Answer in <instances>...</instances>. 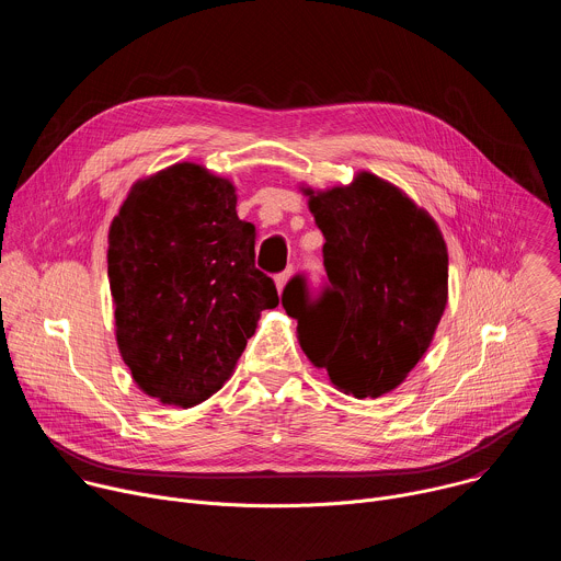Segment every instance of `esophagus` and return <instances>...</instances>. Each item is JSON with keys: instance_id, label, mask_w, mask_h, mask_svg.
I'll return each mask as SVG.
<instances>
[{"instance_id": "1", "label": "esophagus", "mask_w": 561, "mask_h": 561, "mask_svg": "<svg viewBox=\"0 0 561 561\" xmlns=\"http://www.w3.org/2000/svg\"><path fill=\"white\" fill-rule=\"evenodd\" d=\"M288 277H290V268H288V271H284V273H277V275H275V284H277V290H279V293L284 290V286H286Z\"/></svg>"}]
</instances>
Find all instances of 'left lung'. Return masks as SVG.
Segmentation results:
<instances>
[{
  "label": "left lung",
  "instance_id": "1",
  "mask_svg": "<svg viewBox=\"0 0 561 561\" xmlns=\"http://www.w3.org/2000/svg\"><path fill=\"white\" fill-rule=\"evenodd\" d=\"M322 249L327 288L308 304L295 275L282 306L297 319L299 344L331 381L379 397L424 357L446 308L448 253L435 221L388 182L359 173L351 186L306 191Z\"/></svg>",
  "mask_w": 561,
  "mask_h": 561
}]
</instances>
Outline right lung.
<instances>
[{"instance_id":"right-lung-1","label":"right lung","mask_w":561,"mask_h":561,"mask_svg":"<svg viewBox=\"0 0 561 561\" xmlns=\"http://www.w3.org/2000/svg\"><path fill=\"white\" fill-rule=\"evenodd\" d=\"M234 186L197 164L135 184L111 226L108 279L117 346L137 386L191 409L217 392L279 304L255 266V226Z\"/></svg>"}]
</instances>
